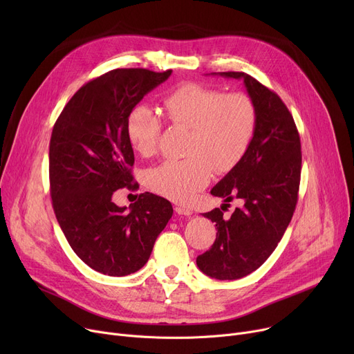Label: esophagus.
I'll use <instances>...</instances> for the list:
<instances>
[{
    "mask_svg": "<svg viewBox=\"0 0 354 354\" xmlns=\"http://www.w3.org/2000/svg\"><path fill=\"white\" fill-rule=\"evenodd\" d=\"M175 212L178 214V215H185V216H189V215H192V211L189 209V208H185V207H175Z\"/></svg>",
    "mask_w": 354,
    "mask_h": 354,
    "instance_id": "esophagus-1",
    "label": "esophagus"
}]
</instances>
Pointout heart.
I'll use <instances>...</instances> for the list:
<instances>
[{"instance_id": "obj_1", "label": "heart", "mask_w": 354, "mask_h": 354, "mask_svg": "<svg viewBox=\"0 0 354 354\" xmlns=\"http://www.w3.org/2000/svg\"><path fill=\"white\" fill-rule=\"evenodd\" d=\"M165 119L187 130L183 159L166 160L149 169V189L175 202L191 201L212 176L227 174L243 160L258 126V110L245 93H224L198 83H183L162 99ZM126 138L135 151L149 158L156 153L162 123L147 106L129 111Z\"/></svg>"}]
</instances>
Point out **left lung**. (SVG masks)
<instances>
[{
    "mask_svg": "<svg viewBox=\"0 0 354 354\" xmlns=\"http://www.w3.org/2000/svg\"><path fill=\"white\" fill-rule=\"evenodd\" d=\"M218 74L244 80L258 110V126L243 160L211 189L225 203L203 214L218 231L209 251L196 258V266L216 280H238L266 263L290 224L299 199L301 143L277 93L243 71ZM232 198H239L241 207L225 217V207Z\"/></svg>",
    "mask_w": 354,
    "mask_h": 354,
    "instance_id": "left-lung-1",
    "label": "left lung"
}]
</instances>
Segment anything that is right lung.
Masks as SVG:
<instances>
[{
	"label": "right lung",
	"mask_w": 354,
	"mask_h": 354,
	"mask_svg": "<svg viewBox=\"0 0 354 354\" xmlns=\"http://www.w3.org/2000/svg\"><path fill=\"white\" fill-rule=\"evenodd\" d=\"M171 74L107 71L74 93L53 127L48 172L55 218L82 261L110 277L140 270L174 214L169 201L149 192L129 211L111 201L118 189L138 187L124 130L129 111Z\"/></svg>",
	"instance_id": "1"
}]
</instances>
